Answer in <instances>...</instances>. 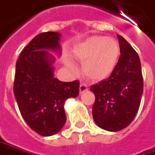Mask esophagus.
Listing matches in <instances>:
<instances>
[{
	"mask_svg": "<svg viewBox=\"0 0 155 155\" xmlns=\"http://www.w3.org/2000/svg\"><path fill=\"white\" fill-rule=\"evenodd\" d=\"M87 90V86L84 83L80 85V94H83L84 92Z\"/></svg>",
	"mask_w": 155,
	"mask_h": 155,
	"instance_id": "1",
	"label": "esophagus"
}]
</instances>
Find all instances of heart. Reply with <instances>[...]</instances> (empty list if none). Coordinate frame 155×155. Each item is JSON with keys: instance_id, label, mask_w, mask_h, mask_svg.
Wrapping results in <instances>:
<instances>
[{"instance_id": "obj_1", "label": "heart", "mask_w": 155, "mask_h": 155, "mask_svg": "<svg viewBox=\"0 0 155 155\" xmlns=\"http://www.w3.org/2000/svg\"><path fill=\"white\" fill-rule=\"evenodd\" d=\"M74 54L82 61L81 71L86 77L94 81L107 78L114 70L120 56V47L113 38L91 36L74 48ZM68 68L75 72V66L69 61Z\"/></svg>"}]
</instances>
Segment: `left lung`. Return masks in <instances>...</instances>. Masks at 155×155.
Wrapping results in <instances>:
<instances>
[{
  "label": "left lung",
  "mask_w": 155,
  "mask_h": 155,
  "mask_svg": "<svg viewBox=\"0 0 155 155\" xmlns=\"http://www.w3.org/2000/svg\"><path fill=\"white\" fill-rule=\"evenodd\" d=\"M120 56L110 76L90 87L95 95L93 117L107 131L124 129L133 121L143 93V77L138 54L120 35H117Z\"/></svg>",
  "instance_id": "obj_1"
}]
</instances>
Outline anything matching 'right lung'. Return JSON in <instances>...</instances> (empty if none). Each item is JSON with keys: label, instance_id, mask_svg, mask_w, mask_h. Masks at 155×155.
I'll use <instances>...</instances> for the list:
<instances>
[{"label": "right lung", "instance_id": "right-lung-1", "mask_svg": "<svg viewBox=\"0 0 155 155\" xmlns=\"http://www.w3.org/2000/svg\"><path fill=\"white\" fill-rule=\"evenodd\" d=\"M60 37L57 32L39 34L16 62L14 94L18 107L26 123L42 136L54 135L63 127L65 101L79 94V81L64 82L54 78L55 59L48 50L61 54Z\"/></svg>", "mask_w": 155, "mask_h": 155}]
</instances>
